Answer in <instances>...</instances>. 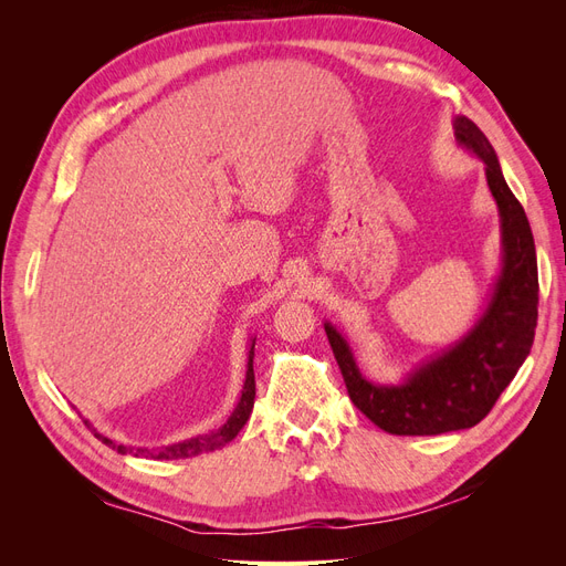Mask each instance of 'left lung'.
Masks as SVG:
<instances>
[{"label": "left lung", "mask_w": 566, "mask_h": 566, "mask_svg": "<svg viewBox=\"0 0 566 566\" xmlns=\"http://www.w3.org/2000/svg\"><path fill=\"white\" fill-rule=\"evenodd\" d=\"M453 129L458 146L484 163L501 217V273L482 316L453 345L391 385L368 380L345 335L333 323H323L354 406L380 430L399 437L443 434L482 422L517 375L536 333L538 264L524 208L505 184L484 132L465 115L453 119Z\"/></svg>", "instance_id": "obj_1"}]
</instances>
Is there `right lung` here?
I'll list each match as a JSON object with an SVG mask.
<instances>
[{
  "label": "right lung",
  "instance_id": "1",
  "mask_svg": "<svg viewBox=\"0 0 566 566\" xmlns=\"http://www.w3.org/2000/svg\"><path fill=\"white\" fill-rule=\"evenodd\" d=\"M254 339H250V347H248V370H245V382H243V391H241V399H238L233 413L229 416V420L219 427V430H212L208 434H198L191 437L186 441L179 443H169V447H160V449H134V447H125V443H117L104 434H98L94 427L90 424V420H84V424L92 427L94 437L101 439L106 443V447L115 449L117 453L123 455H136V458H156V460H177V458H193L200 453H210L217 451L221 447H227L231 439H235V434L243 430V424L248 422L250 413H252V406H254V370H252V358H254Z\"/></svg>",
  "mask_w": 566,
  "mask_h": 566
}]
</instances>
